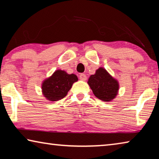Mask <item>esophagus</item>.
<instances>
[{
  "label": "esophagus",
  "instance_id": "obj_1",
  "mask_svg": "<svg viewBox=\"0 0 159 159\" xmlns=\"http://www.w3.org/2000/svg\"><path fill=\"white\" fill-rule=\"evenodd\" d=\"M79 79L82 80H85L87 79V76H86V75L84 74H80L79 75Z\"/></svg>",
  "mask_w": 159,
  "mask_h": 159
}]
</instances>
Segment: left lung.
<instances>
[{
	"mask_svg": "<svg viewBox=\"0 0 159 159\" xmlns=\"http://www.w3.org/2000/svg\"><path fill=\"white\" fill-rule=\"evenodd\" d=\"M97 98L104 102H110L117 95L119 85L105 69L100 67L91 75L88 81Z\"/></svg>",
	"mask_w": 159,
	"mask_h": 159,
	"instance_id": "8db88e82",
	"label": "left lung"
}]
</instances>
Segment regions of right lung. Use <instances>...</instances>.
<instances>
[{
    "mask_svg": "<svg viewBox=\"0 0 159 159\" xmlns=\"http://www.w3.org/2000/svg\"><path fill=\"white\" fill-rule=\"evenodd\" d=\"M77 80L78 77L75 74H68L62 70H57L43 82V95L48 100H60L67 95L73 83Z\"/></svg>",
    "mask_w": 159,
    "mask_h": 159,
    "instance_id": "1",
    "label": "right lung"
}]
</instances>
